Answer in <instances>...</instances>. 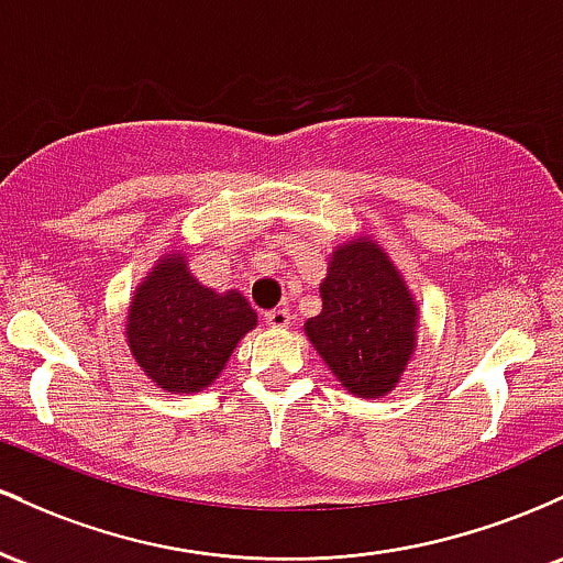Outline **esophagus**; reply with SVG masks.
I'll return each mask as SVG.
<instances>
[{
  "mask_svg": "<svg viewBox=\"0 0 563 563\" xmlns=\"http://www.w3.org/2000/svg\"><path fill=\"white\" fill-rule=\"evenodd\" d=\"M289 316L287 308H271V311H265V324L268 327H276V330H284V327H289Z\"/></svg>",
  "mask_w": 563,
  "mask_h": 563,
  "instance_id": "obj_1",
  "label": "esophagus"
}]
</instances>
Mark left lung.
I'll list each match as a JSON object with an SVG mask.
<instances>
[{
  "mask_svg": "<svg viewBox=\"0 0 563 563\" xmlns=\"http://www.w3.org/2000/svg\"><path fill=\"white\" fill-rule=\"evenodd\" d=\"M321 300L306 332L334 377L364 399L396 388L415 349L418 308L385 252L366 239L340 247L321 282Z\"/></svg>",
  "mask_w": 563,
  "mask_h": 563,
  "instance_id": "obj_1",
  "label": "left lung"
}]
</instances>
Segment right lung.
Returning a JSON list of instances; mask_svg holds the SVG:
<instances>
[{"mask_svg": "<svg viewBox=\"0 0 563 563\" xmlns=\"http://www.w3.org/2000/svg\"><path fill=\"white\" fill-rule=\"evenodd\" d=\"M257 316L239 292L214 295L167 255L137 289L128 340L145 375L164 390L188 394L220 375Z\"/></svg>", "mask_w": 563, "mask_h": 563, "instance_id": "add662e5", "label": "right lung"}]
</instances>
